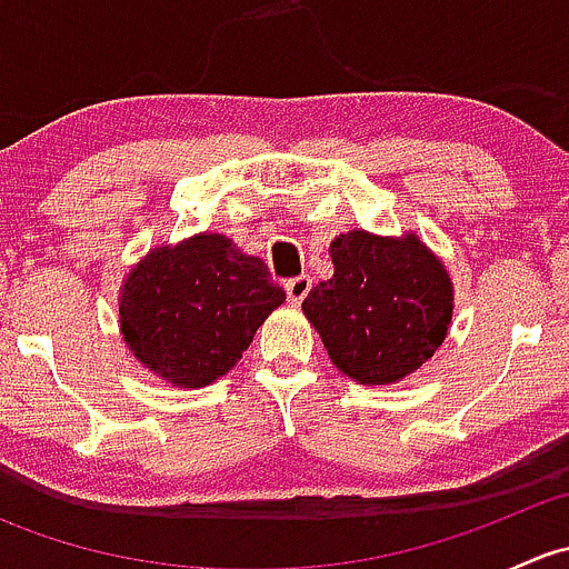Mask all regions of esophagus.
<instances>
[{
  "instance_id": "esophagus-1",
  "label": "esophagus",
  "mask_w": 569,
  "mask_h": 569,
  "mask_svg": "<svg viewBox=\"0 0 569 569\" xmlns=\"http://www.w3.org/2000/svg\"><path fill=\"white\" fill-rule=\"evenodd\" d=\"M311 286H313V280L308 278V274H300V278H291L289 283H286V295H289L291 306H300V302L308 297V291H311Z\"/></svg>"
}]
</instances>
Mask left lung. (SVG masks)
<instances>
[{"label": "left lung", "mask_w": 569, "mask_h": 569, "mask_svg": "<svg viewBox=\"0 0 569 569\" xmlns=\"http://www.w3.org/2000/svg\"><path fill=\"white\" fill-rule=\"evenodd\" d=\"M332 278L308 291L302 311L338 371L360 386H393L443 343L455 286L416 233L332 239Z\"/></svg>", "instance_id": "8db88e82"}]
</instances>
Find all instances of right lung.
Wrapping results in <instances>:
<instances>
[{"label": "right lung", "instance_id": "1", "mask_svg": "<svg viewBox=\"0 0 569 569\" xmlns=\"http://www.w3.org/2000/svg\"><path fill=\"white\" fill-rule=\"evenodd\" d=\"M283 300L261 258L222 233H198L153 248L126 274L120 332L148 371L176 388H203L239 363Z\"/></svg>", "mask_w": 569, "mask_h": 569}]
</instances>
